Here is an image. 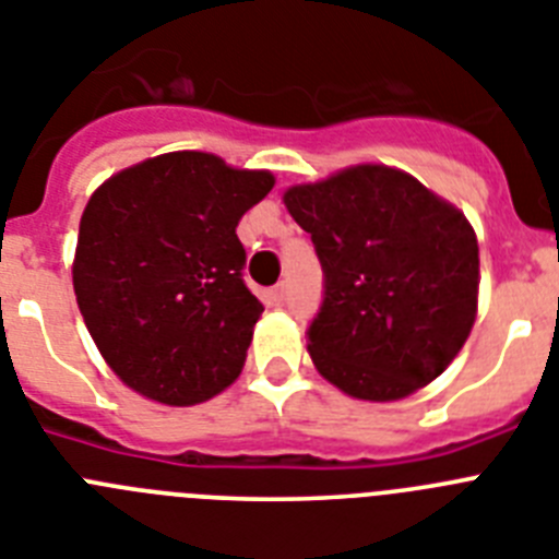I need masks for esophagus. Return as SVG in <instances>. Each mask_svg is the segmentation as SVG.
<instances>
[{
	"label": "esophagus",
	"mask_w": 559,
	"mask_h": 559,
	"mask_svg": "<svg viewBox=\"0 0 559 559\" xmlns=\"http://www.w3.org/2000/svg\"><path fill=\"white\" fill-rule=\"evenodd\" d=\"M271 299H274L276 305H283L285 299H288V283H280L274 290H271Z\"/></svg>",
	"instance_id": "1"
}]
</instances>
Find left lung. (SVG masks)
<instances>
[{
  "mask_svg": "<svg viewBox=\"0 0 559 559\" xmlns=\"http://www.w3.org/2000/svg\"><path fill=\"white\" fill-rule=\"evenodd\" d=\"M324 269L310 324L313 367L355 400L428 386L478 313V240L464 212L389 165H349L283 192Z\"/></svg>",
  "mask_w": 559,
  "mask_h": 559,
  "instance_id": "1",
  "label": "left lung"
}]
</instances>
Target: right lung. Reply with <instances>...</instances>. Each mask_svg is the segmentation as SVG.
<instances>
[{
	"mask_svg": "<svg viewBox=\"0 0 559 559\" xmlns=\"http://www.w3.org/2000/svg\"><path fill=\"white\" fill-rule=\"evenodd\" d=\"M271 170L173 151L103 181L81 218L72 285L111 372L162 406H195L243 372L263 305L237 224Z\"/></svg>",
	"mask_w": 559,
	"mask_h": 559,
	"instance_id": "1",
	"label": "right lung"
}]
</instances>
